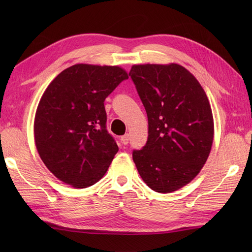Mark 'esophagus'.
Listing matches in <instances>:
<instances>
[{
  "mask_svg": "<svg viewBox=\"0 0 252 252\" xmlns=\"http://www.w3.org/2000/svg\"><path fill=\"white\" fill-rule=\"evenodd\" d=\"M121 141H122V143H123L124 145H127L129 143V134H125V135L122 136Z\"/></svg>",
  "mask_w": 252,
  "mask_h": 252,
  "instance_id": "esophagus-1",
  "label": "esophagus"
}]
</instances>
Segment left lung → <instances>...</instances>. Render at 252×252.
Here are the masks:
<instances>
[{
	"label": "left lung",
	"instance_id": "8db88e82",
	"mask_svg": "<svg viewBox=\"0 0 252 252\" xmlns=\"http://www.w3.org/2000/svg\"><path fill=\"white\" fill-rule=\"evenodd\" d=\"M147 112L148 139L132 152L141 178L157 192L189 184L209 157L215 124L201 84L179 64L133 65L129 72Z\"/></svg>",
	"mask_w": 252,
	"mask_h": 252
}]
</instances>
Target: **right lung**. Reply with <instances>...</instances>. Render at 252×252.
Instances as JSON below:
<instances>
[{
    "instance_id": "add662e5",
    "label": "right lung",
    "mask_w": 252,
    "mask_h": 252,
    "mask_svg": "<svg viewBox=\"0 0 252 252\" xmlns=\"http://www.w3.org/2000/svg\"><path fill=\"white\" fill-rule=\"evenodd\" d=\"M126 79L120 66L75 64L44 91L33 123L35 147L65 184L93 186L108 170L119 147L106 129L104 101Z\"/></svg>"
}]
</instances>
